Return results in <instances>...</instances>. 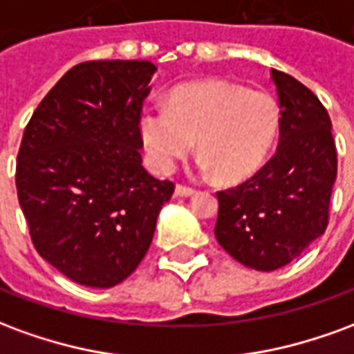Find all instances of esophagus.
Returning a JSON list of instances; mask_svg holds the SVG:
<instances>
[{
	"label": "esophagus",
	"mask_w": 354,
	"mask_h": 354,
	"mask_svg": "<svg viewBox=\"0 0 354 354\" xmlns=\"http://www.w3.org/2000/svg\"><path fill=\"white\" fill-rule=\"evenodd\" d=\"M174 193H176V197H192V195H195V189H193V187H187V185L178 184Z\"/></svg>",
	"instance_id": "obj_1"
}]
</instances>
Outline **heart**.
Masks as SVG:
<instances>
[{"label":"heart","mask_w":354,"mask_h":354,"mask_svg":"<svg viewBox=\"0 0 354 354\" xmlns=\"http://www.w3.org/2000/svg\"><path fill=\"white\" fill-rule=\"evenodd\" d=\"M281 124L273 96L222 80L193 81L170 91L167 108L140 115V136L155 169L169 174L195 140L199 169L222 184H239L266 161Z\"/></svg>","instance_id":"obj_1"}]
</instances>
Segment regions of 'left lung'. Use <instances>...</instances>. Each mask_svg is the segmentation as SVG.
Returning <instances> with one entry per match:
<instances>
[{
    "label": "left lung",
    "mask_w": 354,
    "mask_h": 354,
    "mask_svg": "<svg viewBox=\"0 0 354 354\" xmlns=\"http://www.w3.org/2000/svg\"><path fill=\"white\" fill-rule=\"evenodd\" d=\"M279 108L277 153L245 184L218 192L214 235L243 266L274 271L324 233L337 174L326 108L292 75L271 70Z\"/></svg>",
    "instance_id": "1"
}]
</instances>
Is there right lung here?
Returning <instances> with one entry per match:
<instances>
[{
    "label": "right lung",
    "instance_id": "right-lung-1",
    "mask_svg": "<svg viewBox=\"0 0 354 354\" xmlns=\"http://www.w3.org/2000/svg\"><path fill=\"white\" fill-rule=\"evenodd\" d=\"M147 60L73 66L39 102L17 157L19 203L35 250L83 286L111 288L144 260L174 184L144 167Z\"/></svg>",
    "mask_w": 354,
    "mask_h": 354
}]
</instances>
